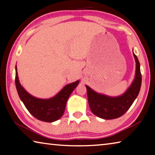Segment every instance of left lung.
Returning <instances> with one entry per match:
<instances>
[{
    "label": "left lung",
    "instance_id": "1",
    "mask_svg": "<svg viewBox=\"0 0 155 155\" xmlns=\"http://www.w3.org/2000/svg\"><path fill=\"white\" fill-rule=\"evenodd\" d=\"M136 63L135 78L132 83L122 95L109 96L96 92L86 85L88 103L93 114L101 118L112 120L121 117L127 112L137 98L141 85L140 64L133 52Z\"/></svg>",
    "mask_w": 155,
    "mask_h": 155
}]
</instances>
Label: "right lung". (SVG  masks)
I'll return each instance as SVG.
<instances>
[{
	"label": "right lung",
	"mask_w": 155,
	"mask_h": 155,
	"mask_svg": "<svg viewBox=\"0 0 155 155\" xmlns=\"http://www.w3.org/2000/svg\"><path fill=\"white\" fill-rule=\"evenodd\" d=\"M15 82L20 98L30 114L41 121L52 122L58 120L64 114L68 99L77 87L79 80L68 84L55 96L48 99L36 98L25 90L19 81L16 66Z\"/></svg>",
	"instance_id": "obj_1"
}]
</instances>
